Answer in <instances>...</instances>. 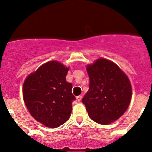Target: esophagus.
<instances>
[{
	"label": "esophagus",
	"mask_w": 152,
	"mask_h": 152,
	"mask_svg": "<svg viewBox=\"0 0 152 152\" xmlns=\"http://www.w3.org/2000/svg\"><path fill=\"white\" fill-rule=\"evenodd\" d=\"M82 99V96H78L77 97H76V100L78 101V102H81Z\"/></svg>",
	"instance_id": "1"
}]
</instances>
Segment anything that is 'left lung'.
Segmentation results:
<instances>
[{"label":"left lung","instance_id":"left-lung-1","mask_svg":"<svg viewBox=\"0 0 152 152\" xmlns=\"http://www.w3.org/2000/svg\"><path fill=\"white\" fill-rule=\"evenodd\" d=\"M89 89L82 99L93 121L108 125L119 118L129 106L132 96L128 76L118 66L106 58H99L86 66Z\"/></svg>","mask_w":152,"mask_h":152}]
</instances>
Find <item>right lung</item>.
<instances>
[{"label": "right lung", "instance_id": "1", "mask_svg": "<svg viewBox=\"0 0 152 152\" xmlns=\"http://www.w3.org/2000/svg\"><path fill=\"white\" fill-rule=\"evenodd\" d=\"M69 68L52 61L28 75L23 86V96L31 116L49 128H56L69 119L72 102V84L66 81Z\"/></svg>", "mask_w": 152, "mask_h": 152}]
</instances>
